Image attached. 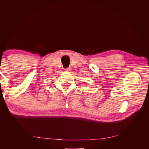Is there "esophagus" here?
<instances>
[{"label":"esophagus","mask_w":149,"mask_h":149,"mask_svg":"<svg viewBox=\"0 0 149 149\" xmlns=\"http://www.w3.org/2000/svg\"><path fill=\"white\" fill-rule=\"evenodd\" d=\"M66 71H71V68H70V67L67 68L66 69Z\"/></svg>","instance_id":"esophagus-1"}]
</instances>
